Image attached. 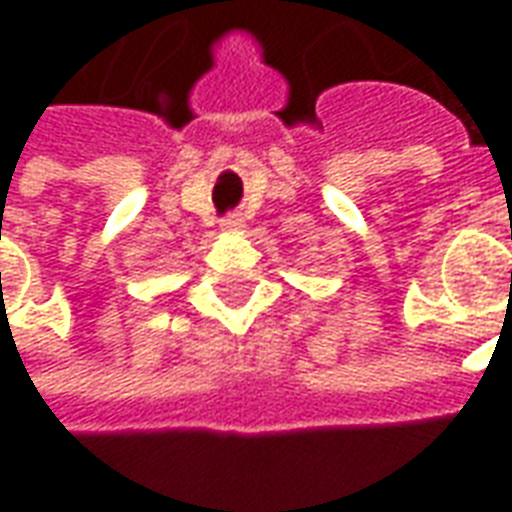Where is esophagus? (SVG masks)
Here are the masks:
<instances>
[{
    "instance_id": "34e87169",
    "label": "esophagus",
    "mask_w": 512,
    "mask_h": 512,
    "mask_svg": "<svg viewBox=\"0 0 512 512\" xmlns=\"http://www.w3.org/2000/svg\"><path fill=\"white\" fill-rule=\"evenodd\" d=\"M244 216L241 213H230V216H224L222 219V230L224 233H238V230H244Z\"/></svg>"
}]
</instances>
